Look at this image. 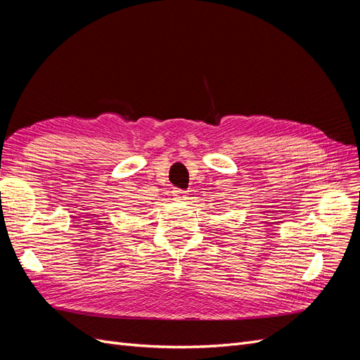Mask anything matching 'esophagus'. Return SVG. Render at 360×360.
Segmentation results:
<instances>
[{
  "mask_svg": "<svg viewBox=\"0 0 360 360\" xmlns=\"http://www.w3.org/2000/svg\"><path fill=\"white\" fill-rule=\"evenodd\" d=\"M186 198H188V197H186V192H184V191L177 189V188L172 191V200H176V201H184Z\"/></svg>",
  "mask_w": 360,
  "mask_h": 360,
  "instance_id": "esophagus-1",
  "label": "esophagus"
}]
</instances>
